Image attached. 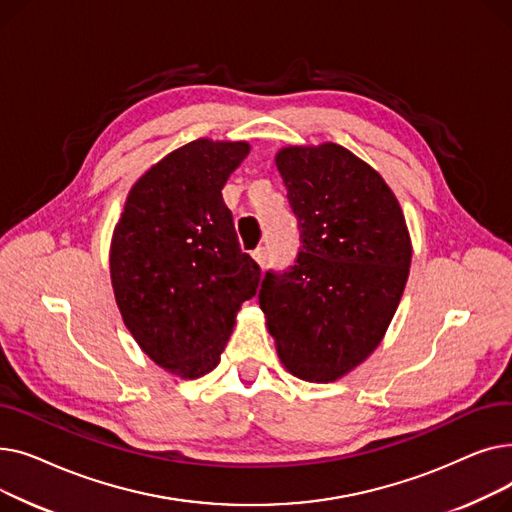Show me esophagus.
Instances as JSON below:
<instances>
[{
  "instance_id": "34e87169",
  "label": "esophagus",
  "mask_w": 512,
  "mask_h": 512,
  "mask_svg": "<svg viewBox=\"0 0 512 512\" xmlns=\"http://www.w3.org/2000/svg\"><path fill=\"white\" fill-rule=\"evenodd\" d=\"M253 259H255L261 267H265V261H267V251H265V247H257V249L253 251Z\"/></svg>"
}]
</instances>
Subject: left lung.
Here are the masks:
<instances>
[{"instance_id":"obj_1","label":"left lung","mask_w":512,"mask_h":512,"mask_svg":"<svg viewBox=\"0 0 512 512\" xmlns=\"http://www.w3.org/2000/svg\"><path fill=\"white\" fill-rule=\"evenodd\" d=\"M276 166L301 249L288 272L265 274L259 305L282 365L326 384L382 342L409 278L411 238L390 186L348 149L284 147Z\"/></svg>"}]
</instances>
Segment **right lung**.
<instances>
[{
    "label": "right lung",
    "mask_w": 512,
    "mask_h": 512,
    "mask_svg": "<svg viewBox=\"0 0 512 512\" xmlns=\"http://www.w3.org/2000/svg\"><path fill=\"white\" fill-rule=\"evenodd\" d=\"M249 151L245 141L197 139L168 153L134 182L114 228L110 274L124 326L184 380L218 367L261 280L222 199Z\"/></svg>",
    "instance_id": "obj_1"
}]
</instances>
